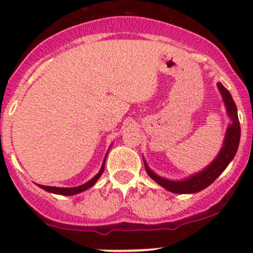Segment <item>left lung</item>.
Wrapping results in <instances>:
<instances>
[{"mask_svg": "<svg viewBox=\"0 0 253 253\" xmlns=\"http://www.w3.org/2000/svg\"><path fill=\"white\" fill-rule=\"evenodd\" d=\"M218 90H220L222 98H223L224 105L227 108V113H228L229 118L232 119V125H229L227 128L226 137H224L223 146H222L220 154L216 156L215 160L212 161L211 165L208 166L204 170L199 171V173L194 174V175L187 177V179L182 180V181H171V180H167L165 177H161L156 175L154 171L148 167L145 163L146 173L152 180L165 187L166 190L170 191L173 193H196L199 191L204 190L209 185H211L227 166L229 165L230 161L233 160L237 154L238 146H239L240 141V124L239 119H238V110L237 105H235L234 101H233L232 96H230L229 91L224 87L221 83L217 84Z\"/></svg>", "mask_w": 253, "mask_h": 253, "instance_id": "left-lung-1", "label": "left lung"}]
</instances>
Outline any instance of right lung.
<instances>
[{
	"label": "right lung",
	"mask_w": 253,
	"mask_h": 253,
	"mask_svg": "<svg viewBox=\"0 0 253 253\" xmlns=\"http://www.w3.org/2000/svg\"><path fill=\"white\" fill-rule=\"evenodd\" d=\"M105 158H107V156H105ZM105 158H104L103 165H102L101 170L98 171V174H97L95 177H92V179H91L90 181H87L84 185H80V186H78V187H51V186H44V185H38V186H40L41 188H43V190L48 191V192L61 194V196H73V194L83 192V191H85V190H87V188L92 187V186L96 184L97 180H98L99 177H101L102 174H103L104 165H105Z\"/></svg>",
	"instance_id": "right-lung-1"
}]
</instances>
